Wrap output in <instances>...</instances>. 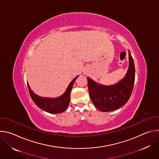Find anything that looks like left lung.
<instances>
[{
	"instance_id": "1",
	"label": "left lung",
	"mask_w": 159,
	"mask_h": 159,
	"mask_svg": "<svg viewBox=\"0 0 159 159\" xmlns=\"http://www.w3.org/2000/svg\"><path fill=\"white\" fill-rule=\"evenodd\" d=\"M129 68L125 77L111 86L96 84L87 77L90 98L94 106L102 112L117 109L129 100L134 83L135 69L133 59L129 52Z\"/></svg>"
}]
</instances>
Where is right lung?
<instances>
[{
    "label": "right lung",
    "instance_id": "1",
    "mask_svg": "<svg viewBox=\"0 0 159 159\" xmlns=\"http://www.w3.org/2000/svg\"><path fill=\"white\" fill-rule=\"evenodd\" d=\"M79 76L76 77L68 86L65 93L60 97L52 99L39 97L36 95L30 89L28 84V87L30 96L36 105L41 109L52 114H57L65 111L69 105L70 99V93L75 80Z\"/></svg>",
    "mask_w": 159,
    "mask_h": 159
}]
</instances>
